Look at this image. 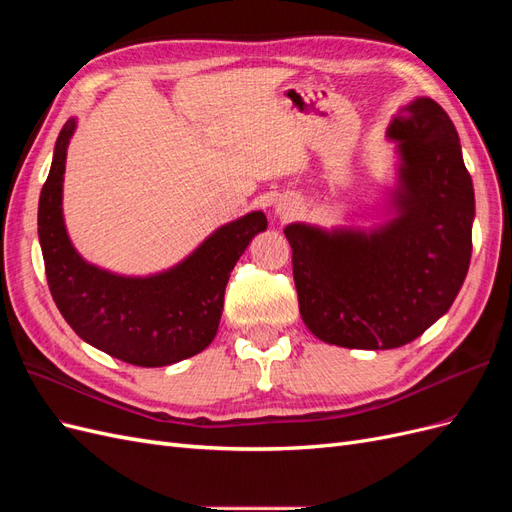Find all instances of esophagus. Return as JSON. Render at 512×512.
<instances>
[{"label":"esophagus","mask_w":512,"mask_h":512,"mask_svg":"<svg viewBox=\"0 0 512 512\" xmlns=\"http://www.w3.org/2000/svg\"><path fill=\"white\" fill-rule=\"evenodd\" d=\"M290 213H292V211H290V209H288V211H286V209H284V211H282V215H284V218H288V215H290Z\"/></svg>","instance_id":"1"}]
</instances>
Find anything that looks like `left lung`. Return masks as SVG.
<instances>
[{
  "mask_svg": "<svg viewBox=\"0 0 512 512\" xmlns=\"http://www.w3.org/2000/svg\"><path fill=\"white\" fill-rule=\"evenodd\" d=\"M395 218L371 230L288 224L305 327L327 344H410L453 305L472 256L474 188L444 108L416 98L391 121Z\"/></svg>",
  "mask_w": 512,
  "mask_h": 512,
  "instance_id": "1",
  "label": "left lung"
}]
</instances>
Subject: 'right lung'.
<instances>
[{"instance_id": "obj_1", "label": "right lung", "mask_w": 512, "mask_h": 512, "mask_svg": "<svg viewBox=\"0 0 512 512\" xmlns=\"http://www.w3.org/2000/svg\"><path fill=\"white\" fill-rule=\"evenodd\" d=\"M76 121L61 128L38 205L44 271L61 316L83 342L138 367H162L203 352L220 327L224 290L245 247L267 230L262 211L224 224L173 269L123 277L74 250L61 211L66 151Z\"/></svg>"}]
</instances>
